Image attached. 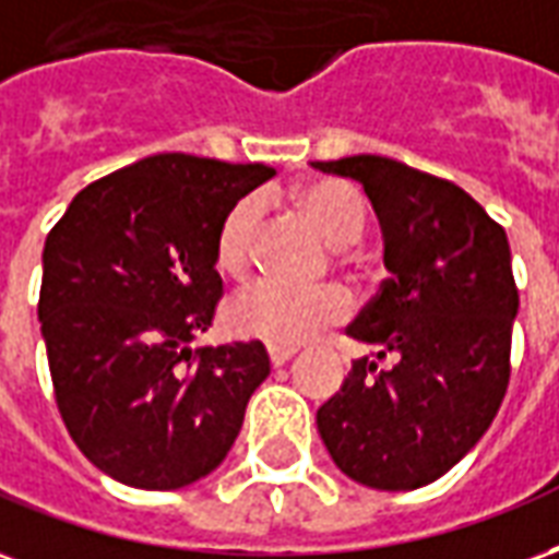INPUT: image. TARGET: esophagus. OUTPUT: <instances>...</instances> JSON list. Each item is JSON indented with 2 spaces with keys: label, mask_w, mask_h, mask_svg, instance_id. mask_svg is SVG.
<instances>
[{
  "label": "esophagus",
  "mask_w": 559,
  "mask_h": 559,
  "mask_svg": "<svg viewBox=\"0 0 559 559\" xmlns=\"http://www.w3.org/2000/svg\"><path fill=\"white\" fill-rule=\"evenodd\" d=\"M295 348H276V345H271L267 348V357H271V366H285L292 357H295Z\"/></svg>",
  "instance_id": "1"
}]
</instances>
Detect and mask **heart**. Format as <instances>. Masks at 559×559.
<instances>
[{"label":"heart","mask_w":559,"mask_h":559,"mask_svg":"<svg viewBox=\"0 0 559 559\" xmlns=\"http://www.w3.org/2000/svg\"><path fill=\"white\" fill-rule=\"evenodd\" d=\"M297 205L333 243H352L366 226V205L360 193L345 181H312L297 190ZM262 207L259 199H240L223 217L214 240V259L223 274L240 276L250 267L252 243L259 231ZM352 316V297L340 285L321 288H288L280 283H255L231 297L226 309L229 328L243 340L264 342L276 348H295L324 328Z\"/></svg>","instance_id":"b5f03b06"}]
</instances>
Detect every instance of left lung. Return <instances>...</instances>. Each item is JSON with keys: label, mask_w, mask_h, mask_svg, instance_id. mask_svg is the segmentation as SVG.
Segmentation results:
<instances>
[{"label": "left lung", "mask_w": 559, "mask_h": 559, "mask_svg": "<svg viewBox=\"0 0 559 559\" xmlns=\"http://www.w3.org/2000/svg\"><path fill=\"white\" fill-rule=\"evenodd\" d=\"M312 166L364 185L390 271L345 330L372 354L319 408L321 441L360 486H429L474 450L507 396L519 316L507 231L462 187L390 157Z\"/></svg>", "instance_id": "1"}]
</instances>
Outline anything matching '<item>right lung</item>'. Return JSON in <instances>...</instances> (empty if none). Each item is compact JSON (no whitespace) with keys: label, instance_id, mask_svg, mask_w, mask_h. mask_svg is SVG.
Wrapping results in <instances>:
<instances>
[{"label":"right lung","instance_id":"add662e5","mask_svg":"<svg viewBox=\"0 0 559 559\" xmlns=\"http://www.w3.org/2000/svg\"><path fill=\"white\" fill-rule=\"evenodd\" d=\"M264 163L154 154L73 195L44 243L38 319L73 443L124 486L217 467L271 374L262 342L195 348L223 295L214 240Z\"/></svg>","mask_w":559,"mask_h":559}]
</instances>
